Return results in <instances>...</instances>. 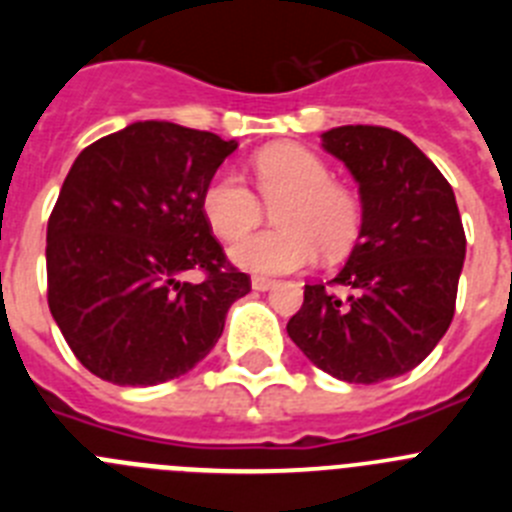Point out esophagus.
Wrapping results in <instances>:
<instances>
[{
	"instance_id": "1",
	"label": "esophagus",
	"mask_w": 512,
	"mask_h": 512,
	"mask_svg": "<svg viewBox=\"0 0 512 512\" xmlns=\"http://www.w3.org/2000/svg\"><path fill=\"white\" fill-rule=\"evenodd\" d=\"M251 287L256 289V292H266V289L277 287V279H269V277H253V279H251Z\"/></svg>"
}]
</instances>
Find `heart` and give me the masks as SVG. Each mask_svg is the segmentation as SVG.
Returning <instances> with one entry per match:
<instances>
[{"label":"heart","mask_w":512,"mask_h":512,"mask_svg":"<svg viewBox=\"0 0 512 512\" xmlns=\"http://www.w3.org/2000/svg\"><path fill=\"white\" fill-rule=\"evenodd\" d=\"M253 171L261 198L230 169L217 171L202 192L205 220L223 241L245 238L263 222L267 206L278 210L279 229L233 246L230 256L241 269L287 274L312 264L318 251L325 259H341L354 248L364 223L361 202L351 189L333 182L318 153L279 143L256 153Z\"/></svg>","instance_id":"obj_1"}]
</instances>
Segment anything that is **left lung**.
<instances>
[{
  "instance_id": "obj_1",
  "label": "left lung",
  "mask_w": 512,
  "mask_h": 512,
  "mask_svg": "<svg viewBox=\"0 0 512 512\" xmlns=\"http://www.w3.org/2000/svg\"><path fill=\"white\" fill-rule=\"evenodd\" d=\"M323 148L359 182L364 223L338 277L305 284L287 333L330 377L384 382L415 369L449 330L467 235L446 176L402 133L343 125L323 133Z\"/></svg>"
}]
</instances>
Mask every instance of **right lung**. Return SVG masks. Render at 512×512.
Instances as JSON below:
<instances>
[{
    "mask_svg": "<svg viewBox=\"0 0 512 512\" xmlns=\"http://www.w3.org/2000/svg\"><path fill=\"white\" fill-rule=\"evenodd\" d=\"M235 140L133 122L87 146L48 217V307L76 359L112 384L148 387L200 364L228 307L251 292L202 212ZM200 270L202 283L183 274Z\"/></svg>",
    "mask_w": 512,
    "mask_h": 512,
    "instance_id": "obj_1",
    "label": "right lung"
}]
</instances>
